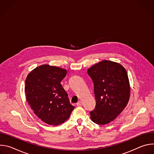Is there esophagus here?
I'll return each instance as SVG.
<instances>
[{
	"label": "esophagus",
	"mask_w": 154,
	"mask_h": 154,
	"mask_svg": "<svg viewBox=\"0 0 154 154\" xmlns=\"http://www.w3.org/2000/svg\"><path fill=\"white\" fill-rule=\"evenodd\" d=\"M82 104H83V103H82V101H79V102L77 103V106H82Z\"/></svg>",
	"instance_id": "1"
}]
</instances>
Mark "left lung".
Instances as JSON below:
<instances>
[{
	"mask_svg": "<svg viewBox=\"0 0 154 154\" xmlns=\"http://www.w3.org/2000/svg\"><path fill=\"white\" fill-rule=\"evenodd\" d=\"M94 83L96 107L91 120L105 125L113 121L127 106L130 93L127 73L118 63L103 60L87 71Z\"/></svg>",
	"mask_w": 154,
	"mask_h": 154,
	"instance_id": "1",
	"label": "left lung"
}]
</instances>
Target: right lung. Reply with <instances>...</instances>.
I'll return each mask as SVG.
<instances>
[{
    "instance_id": "add662e5",
    "label": "right lung",
    "mask_w": 154,
    "mask_h": 154,
    "mask_svg": "<svg viewBox=\"0 0 154 154\" xmlns=\"http://www.w3.org/2000/svg\"><path fill=\"white\" fill-rule=\"evenodd\" d=\"M66 74V69L44 64L32 70L26 80L27 101L35 114L48 124L63 123L75 108L60 83Z\"/></svg>"
}]
</instances>
